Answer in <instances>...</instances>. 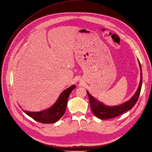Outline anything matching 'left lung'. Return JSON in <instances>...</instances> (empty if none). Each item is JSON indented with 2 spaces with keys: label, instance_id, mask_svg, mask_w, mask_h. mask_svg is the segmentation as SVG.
<instances>
[{
  "label": "left lung",
  "instance_id": "8db88e82",
  "mask_svg": "<svg viewBox=\"0 0 152 152\" xmlns=\"http://www.w3.org/2000/svg\"><path fill=\"white\" fill-rule=\"evenodd\" d=\"M138 63L140 69V80L138 87L137 92L133 95L132 98L128 101L123 103V104L115 106L105 105L102 102L94 98L87 90V93L89 98L91 110L97 118L102 120H107L118 117L121 114L131 110L133 107L135 105L138 99L140 94L142 86V72L141 64L140 63L139 60Z\"/></svg>",
  "mask_w": 152,
  "mask_h": 152
}]
</instances>
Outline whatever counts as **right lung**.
Masks as SVG:
<instances>
[{"label": "right lung", "mask_w": 152, "mask_h": 152, "mask_svg": "<svg viewBox=\"0 0 152 152\" xmlns=\"http://www.w3.org/2000/svg\"><path fill=\"white\" fill-rule=\"evenodd\" d=\"M75 85L65 89L60 94L57 101L50 108L40 112H28L23 110L29 117L39 122L54 124L61 118L66 110L68 98L72 91L75 88Z\"/></svg>", "instance_id": "add662e5"}]
</instances>
